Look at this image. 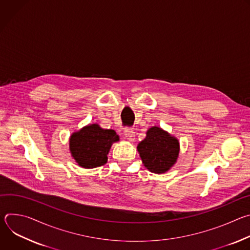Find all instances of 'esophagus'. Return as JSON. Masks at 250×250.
Returning a JSON list of instances; mask_svg holds the SVG:
<instances>
[{"instance_id":"esophagus-1","label":"esophagus","mask_w":250,"mask_h":250,"mask_svg":"<svg viewBox=\"0 0 250 250\" xmlns=\"http://www.w3.org/2000/svg\"><path fill=\"white\" fill-rule=\"evenodd\" d=\"M125 138L130 141V142H133L134 139H135V134H134V131L132 129H129V128H126L125 130Z\"/></svg>"}]
</instances>
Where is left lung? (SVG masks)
<instances>
[{
	"instance_id": "8db88e82",
	"label": "left lung",
	"mask_w": 250,
	"mask_h": 250,
	"mask_svg": "<svg viewBox=\"0 0 250 250\" xmlns=\"http://www.w3.org/2000/svg\"><path fill=\"white\" fill-rule=\"evenodd\" d=\"M142 163L152 173L169 171L177 162L180 152L179 140L159 126H151L146 136L137 145Z\"/></svg>"
}]
</instances>
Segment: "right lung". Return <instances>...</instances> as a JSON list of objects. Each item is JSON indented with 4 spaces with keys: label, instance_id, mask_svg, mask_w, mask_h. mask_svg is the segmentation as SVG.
Returning <instances> with one entry per match:
<instances>
[{
    "label": "right lung",
    "instance_id": "add662e5",
    "mask_svg": "<svg viewBox=\"0 0 250 250\" xmlns=\"http://www.w3.org/2000/svg\"><path fill=\"white\" fill-rule=\"evenodd\" d=\"M118 141L120 136L115 130L90 124L70 135L69 150L80 167L92 169L106 163L113 144Z\"/></svg>",
    "mask_w": 250,
    "mask_h": 250
}]
</instances>
